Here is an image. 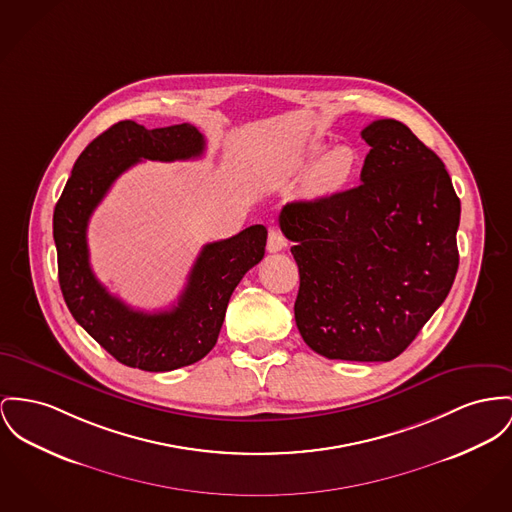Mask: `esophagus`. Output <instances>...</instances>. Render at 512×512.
I'll return each instance as SVG.
<instances>
[{
    "mask_svg": "<svg viewBox=\"0 0 512 512\" xmlns=\"http://www.w3.org/2000/svg\"><path fill=\"white\" fill-rule=\"evenodd\" d=\"M266 246H268V252H279V250H283L287 246V240H285L283 233L279 229L272 227L270 233H268V244Z\"/></svg>",
    "mask_w": 512,
    "mask_h": 512,
    "instance_id": "1",
    "label": "esophagus"
}]
</instances>
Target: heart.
I'll return each mask as SVG.
<instances>
[{
	"instance_id": "heart-1",
	"label": "heart",
	"mask_w": 512,
	"mask_h": 512,
	"mask_svg": "<svg viewBox=\"0 0 512 512\" xmlns=\"http://www.w3.org/2000/svg\"><path fill=\"white\" fill-rule=\"evenodd\" d=\"M322 151V145H314L301 159V165H308ZM359 157L353 147L336 145L328 149L308 171L305 178V194L308 198H326L341 192L355 176Z\"/></svg>"
}]
</instances>
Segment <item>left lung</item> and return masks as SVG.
<instances>
[{
    "label": "left lung",
    "mask_w": 512,
    "mask_h": 512,
    "mask_svg": "<svg viewBox=\"0 0 512 512\" xmlns=\"http://www.w3.org/2000/svg\"><path fill=\"white\" fill-rule=\"evenodd\" d=\"M361 184L279 213L299 266L295 322L328 359L392 361L441 307L458 272L460 200L444 163L406 124L384 118Z\"/></svg>",
    "instance_id": "left-lung-1"
}]
</instances>
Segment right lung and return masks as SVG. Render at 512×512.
Here are the masks:
<instances>
[{
  "label": "right lung",
  "mask_w": 512,
  "mask_h": 512,
  "mask_svg": "<svg viewBox=\"0 0 512 512\" xmlns=\"http://www.w3.org/2000/svg\"><path fill=\"white\" fill-rule=\"evenodd\" d=\"M204 149V136L192 124L147 130L122 120L85 147L54 209L58 279L69 312L126 367L165 373L204 359L217 343L235 287L264 258V225L205 244L178 303L161 312L128 307L91 270L89 217L114 180L141 159L188 161L202 157Z\"/></svg>",
  "instance_id": "1"
}]
</instances>
